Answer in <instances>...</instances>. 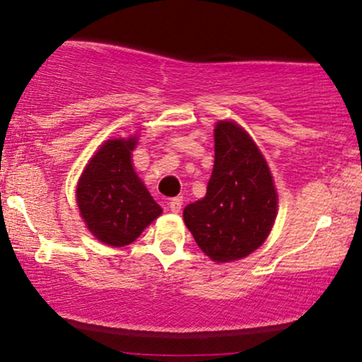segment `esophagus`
Instances as JSON below:
<instances>
[{
  "mask_svg": "<svg viewBox=\"0 0 362 362\" xmlns=\"http://www.w3.org/2000/svg\"><path fill=\"white\" fill-rule=\"evenodd\" d=\"M180 209H182V199L180 197L172 199V201H170V211L177 214V213H180Z\"/></svg>",
  "mask_w": 362,
  "mask_h": 362,
  "instance_id": "esophagus-1",
  "label": "esophagus"
}]
</instances>
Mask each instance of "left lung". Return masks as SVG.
I'll list each match as a JSON object with an SVG mask.
<instances>
[{
  "mask_svg": "<svg viewBox=\"0 0 362 362\" xmlns=\"http://www.w3.org/2000/svg\"><path fill=\"white\" fill-rule=\"evenodd\" d=\"M276 216L277 192L259 146L233 120H219L207 192L184 209L195 243L214 262L240 260L265 242Z\"/></svg>",
  "mask_w": 362,
  "mask_h": 362,
  "instance_id": "1",
  "label": "left lung"
}]
</instances>
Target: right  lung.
Listing matches in <instances>:
<instances>
[{"label": "right lung", "mask_w": 362, "mask_h": 362, "mask_svg": "<svg viewBox=\"0 0 362 362\" xmlns=\"http://www.w3.org/2000/svg\"><path fill=\"white\" fill-rule=\"evenodd\" d=\"M138 136L109 139L83 170L76 187L80 214L91 235L110 247H126L161 214V207L132 168Z\"/></svg>", "instance_id": "1"}]
</instances>
